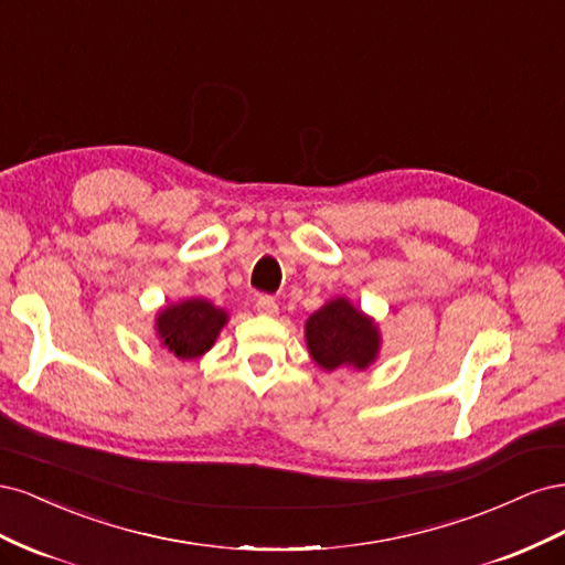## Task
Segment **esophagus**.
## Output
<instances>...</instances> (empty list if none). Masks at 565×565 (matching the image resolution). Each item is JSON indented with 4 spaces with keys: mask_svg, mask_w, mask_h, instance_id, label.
Returning <instances> with one entry per match:
<instances>
[{
    "mask_svg": "<svg viewBox=\"0 0 565 565\" xmlns=\"http://www.w3.org/2000/svg\"><path fill=\"white\" fill-rule=\"evenodd\" d=\"M256 311H259L262 316H276L278 313V301L264 295V297L256 299Z\"/></svg>",
    "mask_w": 565,
    "mask_h": 565,
    "instance_id": "1",
    "label": "esophagus"
}]
</instances>
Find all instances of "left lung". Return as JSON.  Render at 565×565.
I'll return each instance as SVG.
<instances>
[{
    "mask_svg": "<svg viewBox=\"0 0 565 565\" xmlns=\"http://www.w3.org/2000/svg\"><path fill=\"white\" fill-rule=\"evenodd\" d=\"M303 337L313 363L324 372L367 370L377 363L382 351L380 324L347 297H334L320 306L306 320Z\"/></svg>",
    "mask_w": 565,
    "mask_h": 565,
    "instance_id": "1",
    "label": "left lung"
}]
</instances>
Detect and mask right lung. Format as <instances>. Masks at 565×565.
Segmentation results:
<instances>
[{
	"label": "right lung",
	"instance_id": "1",
	"mask_svg": "<svg viewBox=\"0 0 565 565\" xmlns=\"http://www.w3.org/2000/svg\"><path fill=\"white\" fill-rule=\"evenodd\" d=\"M226 322V309H221L210 299L188 297L162 306L156 316V337L160 347L179 361H195L214 347Z\"/></svg>",
	"mask_w": 565,
	"mask_h": 565
}]
</instances>
